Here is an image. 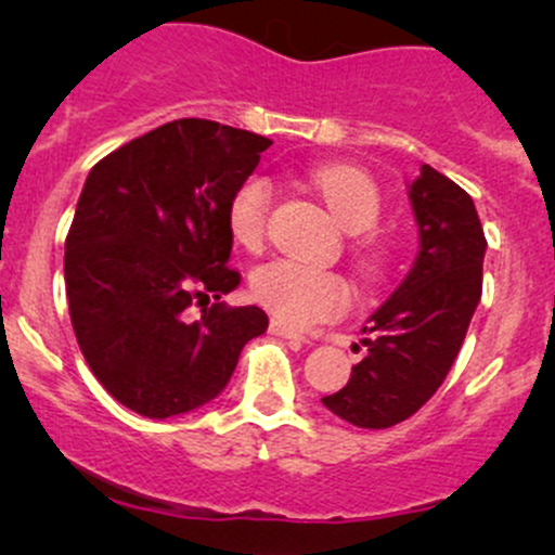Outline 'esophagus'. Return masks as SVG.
<instances>
[{"label": "esophagus", "mask_w": 555, "mask_h": 555, "mask_svg": "<svg viewBox=\"0 0 555 555\" xmlns=\"http://www.w3.org/2000/svg\"><path fill=\"white\" fill-rule=\"evenodd\" d=\"M269 331L273 336H282V339H295V341H305V336L299 334V331H295L292 326H286V323L282 321H271Z\"/></svg>", "instance_id": "34e87169"}]
</instances>
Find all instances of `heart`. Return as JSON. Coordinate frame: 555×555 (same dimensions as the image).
Here are the masks:
<instances>
[{
	"instance_id": "1",
	"label": "heart",
	"mask_w": 555,
	"mask_h": 555,
	"mask_svg": "<svg viewBox=\"0 0 555 555\" xmlns=\"http://www.w3.org/2000/svg\"><path fill=\"white\" fill-rule=\"evenodd\" d=\"M313 188L344 232L365 234L378 224L380 193L365 171L354 167H321L313 171ZM271 206V184L266 177H247L237 184L227 203L229 237L245 250H258L266 237V219ZM360 266L373 271L378 263V250L373 242H360ZM250 295L271 310L279 321L289 326H310V323L334 318L347 305V284L331 271L295 260H271L258 266L250 276Z\"/></svg>"
}]
</instances>
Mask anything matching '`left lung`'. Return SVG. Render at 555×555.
<instances>
[{"mask_svg":"<svg viewBox=\"0 0 555 555\" xmlns=\"http://www.w3.org/2000/svg\"><path fill=\"white\" fill-rule=\"evenodd\" d=\"M406 193L420 234L415 263L362 328L367 352L347 386L321 399L358 428H391L438 391L482 295L488 242L473 197L428 164Z\"/></svg>","mask_w":555,"mask_h":555,"instance_id":"obj_1","label":"left lung"}]
</instances>
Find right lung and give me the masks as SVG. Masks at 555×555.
Listing matches in <instances>:
<instances>
[{"label": "right lung", "instance_id": "1", "mask_svg": "<svg viewBox=\"0 0 555 555\" xmlns=\"http://www.w3.org/2000/svg\"><path fill=\"white\" fill-rule=\"evenodd\" d=\"M269 145L211 119H175L88 171L65 242L69 321L88 367L127 410L167 420L208 404L269 328L256 305L219 302L240 284L227 266V203ZM190 304L202 305L195 322Z\"/></svg>", "mask_w": 555, "mask_h": 555}]
</instances>
